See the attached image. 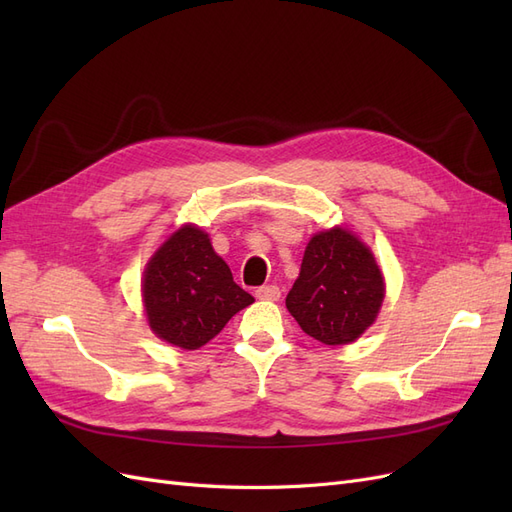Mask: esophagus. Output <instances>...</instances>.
Masks as SVG:
<instances>
[{"label": "esophagus", "mask_w": 512, "mask_h": 512, "mask_svg": "<svg viewBox=\"0 0 512 512\" xmlns=\"http://www.w3.org/2000/svg\"><path fill=\"white\" fill-rule=\"evenodd\" d=\"M280 288L277 286H260L258 290H256V297L260 299V301H277L280 299Z\"/></svg>", "instance_id": "34e87169"}]
</instances>
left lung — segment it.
<instances>
[{
    "label": "left lung",
    "mask_w": 512,
    "mask_h": 512,
    "mask_svg": "<svg viewBox=\"0 0 512 512\" xmlns=\"http://www.w3.org/2000/svg\"><path fill=\"white\" fill-rule=\"evenodd\" d=\"M384 301V277L369 247L348 228L309 239L286 307L299 327L327 346L359 339Z\"/></svg>",
    "instance_id": "obj_1"
}]
</instances>
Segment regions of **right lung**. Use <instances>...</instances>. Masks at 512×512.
Wrapping results in <instances>:
<instances>
[{"label":"right lung","mask_w":512,"mask_h":512,"mask_svg":"<svg viewBox=\"0 0 512 512\" xmlns=\"http://www.w3.org/2000/svg\"><path fill=\"white\" fill-rule=\"evenodd\" d=\"M143 303L153 333L177 348L196 350L254 297L232 280L207 232L185 224L147 262Z\"/></svg>","instance_id":"1"}]
</instances>
